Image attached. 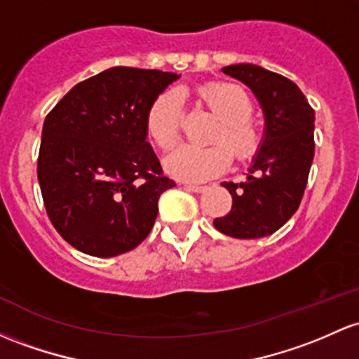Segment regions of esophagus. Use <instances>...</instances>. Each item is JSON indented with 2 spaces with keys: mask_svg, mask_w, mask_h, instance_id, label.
Returning a JSON list of instances; mask_svg holds the SVG:
<instances>
[{
  "mask_svg": "<svg viewBox=\"0 0 359 359\" xmlns=\"http://www.w3.org/2000/svg\"><path fill=\"white\" fill-rule=\"evenodd\" d=\"M184 187L191 192H203L206 189L204 186H199V184H184Z\"/></svg>",
  "mask_w": 359,
  "mask_h": 359,
  "instance_id": "esophagus-1",
  "label": "esophagus"
}]
</instances>
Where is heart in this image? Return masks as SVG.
<instances>
[{"label":"heart","instance_id":"b5f03b06","mask_svg":"<svg viewBox=\"0 0 359 359\" xmlns=\"http://www.w3.org/2000/svg\"><path fill=\"white\" fill-rule=\"evenodd\" d=\"M201 104L218 117L212 129L210 147L182 144L165 160L167 170L184 180H206L230 163V153L243 161L257 155L262 144V131L252 117L254 104L245 90L230 83H210L198 88ZM184 109L173 92L160 93L148 107L144 117L147 135L156 147L170 149L180 137Z\"/></svg>","mask_w":359,"mask_h":359}]
</instances>
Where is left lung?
I'll list each match as a JSON object with an SVG mask.
<instances>
[{
	"label": "left lung",
	"instance_id": "8db88e82",
	"mask_svg": "<svg viewBox=\"0 0 359 359\" xmlns=\"http://www.w3.org/2000/svg\"><path fill=\"white\" fill-rule=\"evenodd\" d=\"M261 102L266 135L243 182H223L231 210L216 218L218 231L233 238L274 233L300 206L313 161L315 110L293 81L255 65L224 66Z\"/></svg>",
	"mask_w": 359,
	"mask_h": 359
}]
</instances>
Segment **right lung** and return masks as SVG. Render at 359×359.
Returning a JSON list of instances; mask_svg holds the SVG:
<instances>
[{"label":"right lung","mask_w":359,"mask_h":359,"mask_svg":"<svg viewBox=\"0 0 359 359\" xmlns=\"http://www.w3.org/2000/svg\"><path fill=\"white\" fill-rule=\"evenodd\" d=\"M177 78L116 66L73 86L47 114L39 184L50 223L74 249L114 257L151 231L158 198L175 182L147 141L144 117Z\"/></svg>","instance_id":"1"}]
</instances>
